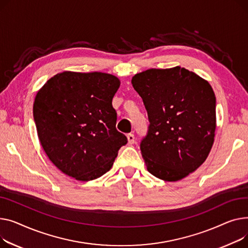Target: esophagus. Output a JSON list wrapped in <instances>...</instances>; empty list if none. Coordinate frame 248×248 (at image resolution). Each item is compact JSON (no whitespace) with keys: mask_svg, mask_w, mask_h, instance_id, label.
I'll use <instances>...</instances> for the list:
<instances>
[{"mask_svg":"<svg viewBox=\"0 0 248 248\" xmlns=\"http://www.w3.org/2000/svg\"><path fill=\"white\" fill-rule=\"evenodd\" d=\"M127 139H128V143L129 144H133L134 142H135V136H134V134H128L127 135Z\"/></svg>","mask_w":248,"mask_h":248,"instance_id":"obj_1","label":"esophagus"}]
</instances>
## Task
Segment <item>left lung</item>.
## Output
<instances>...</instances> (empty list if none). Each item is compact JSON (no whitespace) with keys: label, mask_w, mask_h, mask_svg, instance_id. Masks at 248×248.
Returning a JSON list of instances; mask_svg holds the SVG:
<instances>
[{"label":"left lung","mask_w":248,"mask_h":248,"mask_svg":"<svg viewBox=\"0 0 248 248\" xmlns=\"http://www.w3.org/2000/svg\"><path fill=\"white\" fill-rule=\"evenodd\" d=\"M149 126L140 143L147 170L178 181L205 161L214 142L216 98L210 84L181 67L149 69L131 81Z\"/></svg>","instance_id":"1"}]
</instances>
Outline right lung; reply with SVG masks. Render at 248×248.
<instances>
[{"mask_svg":"<svg viewBox=\"0 0 248 248\" xmlns=\"http://www.w3.org/2000/svg\"><path fill=\"white\" fill-rule=\"evenodd\" d=\"M117 77L101 72H63L37 93L33 114L39 140L53 164L80 181L109 171L127 137L116 129L112 99Z\"/></svg>","mask_w":248,"mask_h":248,"instance_id":"add662e5","label":"right lung"}]
</instances>
